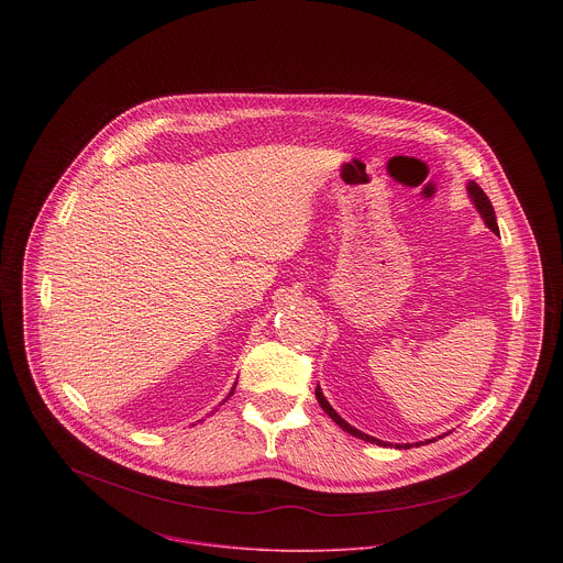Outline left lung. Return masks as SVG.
<instances>
[{
  "label": "left lung",
  "mask_w": 563,
  "mask_h": 563,
  "mask_svg": "<svg viewBox=\"0 0 563 563\" xmlns=\"http://www.w3.org/2000/svg\"><path fill=\"white\" fill-rule=\"evenodd\" d=\"M468 195H471V201L475 203V208H477V212L482 214L483 223L494 232V234H498V225H496V214H494V208H492V203H489V199H487V195L483 192L482 188H479V184H475V181H468ZM317 401L321 402L322 409L327 411V416L335 422V424H340L346 433H351V435H355V438H360V440H366V442H373V444H379V446H386L388 442H382V440H377V438H373V435H366V433H362L360 429H355V427H351L346 420H342L338 413H335V409L329 405V401L322 397L321 388L317 386ZM442 438V435H440ZM435 440V438H433ZM433 440H427V442H416V446H420V444H429V442H433ZM411 444H397V449H409Z\"/></svg>",
  "instance_id": "8db88e82"
}]
</instances>
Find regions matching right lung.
Here are the masks:
<instances>
[{"label": "right lung", "instance_id": "obj_1", "mask_svg": "<svg viewBox=\"0 0 563 563\" xmlns=\"http://www.w3.org/2000/svg\"><path fill=\"white\" fill-rule=\"evenodd\" d=\"M234 388H236V384H234ZM234 388H232V393H230V395H228V399H230V397H232V395H234ZM228 399H225V401H228Z\"/></svg>", "mask_w": 563, "mask_h": 563}]
</instances>
